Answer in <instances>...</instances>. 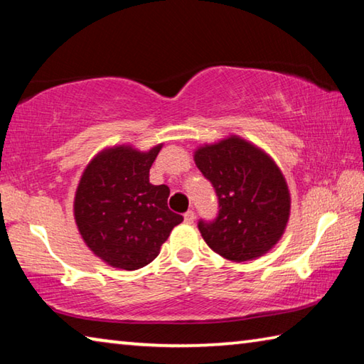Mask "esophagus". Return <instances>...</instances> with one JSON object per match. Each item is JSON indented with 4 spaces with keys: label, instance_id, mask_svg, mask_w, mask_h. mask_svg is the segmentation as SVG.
Segmentation results:
<instances>
[{
    "label": "esophagus",
    "instance_id": "34e87169",
    "mask_svg": "<svg viewBox=\"0 0 364 364\" xmlns=\"http://www.w3.org/2000/svg\"><path fill=\"white\" fill-rule=\"evenodd\" d=\"M194 218H196V213L193 212V210H188L186 213H184V221H186V223H194Z\"/></svg>",
    "mask_w": 364,
    "mask_h": 364
}]
</instances>
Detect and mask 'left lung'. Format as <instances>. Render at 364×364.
Returning <instances> with one entry per match:
<instances>
[{
    "mask_svg": "<svg viewBox=\"0 0 364 364\" xmlns=\"http://www.w3.org/2000/svg\"><path fill=\"white\" fill-rule=\"evenodd\" d=\"M194 160L218 199L217 217L197 221L208 247L237 263L267 254L284 232L291 210L276 164L236 136L200 147Z\"/></svg>",
    "mask_w": 364,
    "mask_h": 364,
    "instance_id": "left-lung-1",
    "label": "left lung"
}]
</instances>
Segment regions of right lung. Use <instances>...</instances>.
I'll use <instances>...</instances> for the list:
<instances>
[{"label": "right lung", "instance_id": "right-lung-1", "mask_svg": "<svg viewBox=\"0 0 364 364\" xmlns=\"http://www.w3.org/2000/svg\"><path fill=\"white\" fill-rule=\"evenodd\" d=\"M160 147L149 152L114 147L100 154L80 180L73 207L77 226L86 245L110 267H146L183 221L167 205L168 186L149 183Z\"/></svg>", "mask_w": 364, "mask_h": 364}]
</instances>
